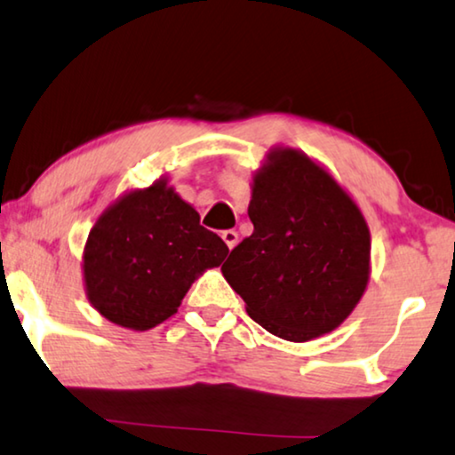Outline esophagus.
Wrapping results in <instances>:
<instances>
[{"mask_svg": "<svg viewBox=\"0 0 455 455\" xmlns=\"http://www.w3.org/2000/svg\"><path fill=\"white\" fill-rule=\"evenodd\" d=\"M222 241H224V243H227L228 250H233V247L237 245L239 235L235 233V231H231V228H228V231H222Z\"/></svg>", "mask_w": 455, "mask_h": 455, "instance_id": "1", "label": "esophagus"}]
</instances>
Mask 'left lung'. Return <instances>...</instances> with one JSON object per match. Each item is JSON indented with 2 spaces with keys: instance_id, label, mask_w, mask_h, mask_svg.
Here are the masks:
<instances>
[{
  "instance_id": "obj_1",
  "label": "left lung",
  "mask_w": 455,
  "mask_h": 455,
  "mask_svg": "<svg viewBox=\"0 0 455 455\" xmlns=\"http://www.w3.org/2000/svg\"><path fill=\"white\" fill-rule=\"evenodd\" d=\"M253 233L222 275L272 335L304 343L331 332L371 275V233L337 180L298 149L270 151L247 208Z\"/></svg>"
}]
</instances>
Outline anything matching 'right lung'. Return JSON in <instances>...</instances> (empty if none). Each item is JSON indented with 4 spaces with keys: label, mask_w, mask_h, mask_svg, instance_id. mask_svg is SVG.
I'll use <instances>...</instances> for the list:
<instances>
[{
    "label": "right lung",
    "mask_w": 455,
    "mask_h": 455,
    "mask_svg": "<svg viewBox=\"0 0 455 455\" xmlns=\"http://www.w3.org/2000/svg\"><path fill=\"white\" fill-rule=\"evenodd\" d=\"M228 247L166 179L126 193L91 228L83 253L87 298L101 316L132 331L171 318L204 270Z\"/></svg>",
    "instance_id": "1"
}]
</instances>
